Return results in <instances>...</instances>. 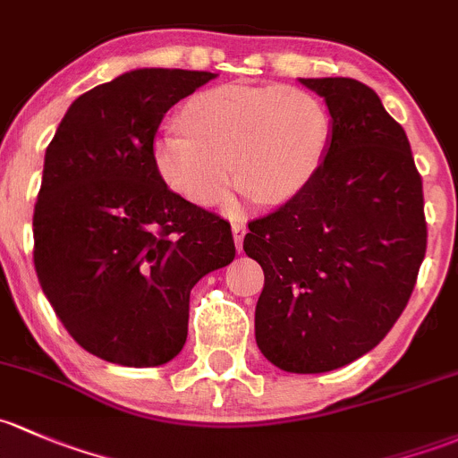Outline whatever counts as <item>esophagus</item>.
Returning <instances> with one entry per match:
<instances>
[{"instance_id":"34e87169","label":"esophagus","mask_w":458,"mask_h":458,"mask_svg":"<svg viewBox=\"0 0 458 458\" xmlns=\"http://www.w3.org/2000/svg\"><path fill=\"white\" fill-rule=\"evenodd\" d=\"M245 233H248V228H245V224H233L234 245H237L239 252H242V248H243V237H245Z\"/></svg>"}]
</instances>
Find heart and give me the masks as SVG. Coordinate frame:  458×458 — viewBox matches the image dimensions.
Returning <instances> with one entry per match:
<instances>
[{
    "mask_svg": "<svg viewBox=\"0 0 458 458\" xmlns=\"http://www.w3.org/2000/svg\"><path fill=\"white\" fill-rule=\"evenodd\" d=\"M180 127L156 138L153 160L173 191L199 206L228 199L233 170L257 201L287 199L314 177L331 138L325 105L283 85L199 91L180 109Z\"/></svg>",
    "mask_w": 458,
    "mask_h": 458,
    "instance_id": "heart-1",
    "label": "heart"
}]
</instances>
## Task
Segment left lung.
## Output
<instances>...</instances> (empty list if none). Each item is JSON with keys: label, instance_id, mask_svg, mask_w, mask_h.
Returning a JSON list of instances; mask_svg holds the SVG:
<instances>
[{"label": "left lung", "instance_id": "8db88e82", "mask_svg": "<svg viewBox=\"0 0 458 458\" xmlns=\"http://www.w3.org/2000/svg\"><path fill=\"white\" fill-rule=\"evenodd\" d=\"M327 100L331 142L310 182L243 239L266 285L254 334L290 373H325L393 329L426 257L423 184L402 124L355 79H301Z\"/></svg>", "mask_w": 458, "mask_h": 458}]
</instances>
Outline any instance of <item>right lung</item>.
Segmentation results:
<instances>
[{
	"mask_svg": "<svg viewBox=\"0 0 458 458\" xmlns=\"http://www.w3.org/2000/svg\"><path fill=\"white\" fill-rule=\"evenodd\" d=\"M213 72L133 70L85 91L46 148L35 269L67 334L123 367H157L189 335L191 290L234 259L230 224L173 192L153 140Z\"/></svg>",
	"mask_w": 458,
	"mask_h": 458,
	"instance_id": "1",
	"label": "right lung"
}]
</instances>
